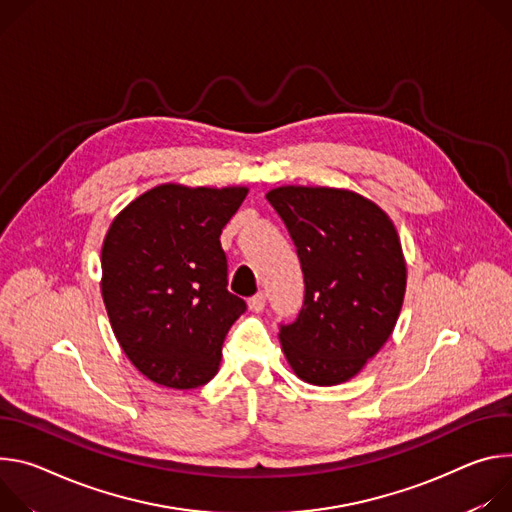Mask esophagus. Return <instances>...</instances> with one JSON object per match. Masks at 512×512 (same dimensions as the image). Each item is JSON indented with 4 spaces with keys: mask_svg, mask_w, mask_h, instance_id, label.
I'll return each mask as SVG.
<instances>
[{
    "mask_svg": "<svg viewBox=\"0 0 512 512\" xmlns=\"http://www.w3.org/2000/svg\"><path fill=\"white\" fill-rule=\"evenodd\" d=\"M264 305H266V297H264V293H258V295H254V297H250V299H248V307H250V311H252V313H260V311L264 309Z\"/></svg>",
    "mask_w": 512,
    "mask_h": 512,
    "instance_id": "obj_1",
    "label": "esophagus"
}]
</instances>
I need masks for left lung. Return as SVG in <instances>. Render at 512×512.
I'll return each mask as SVG.
<instances>
[{
	"label": "left lung",
	"mask_w": 512,
	"mask_h": 512,
	"mask_svg": "<svg viewBox=\"0 0 512 512\" xmlns=\"http://www.w3.org/2000/svg\"><path fill=\"white\" fill-rule=\"evenodd\" d=\"M297 246L305 301L280 325L293 372L315 386L352 380L394 331L407 262L388 213L350 189L285 185L266 193Z\"/></svg>",
	"instance_id": "1"
}]
</instances>
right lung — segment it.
Returning a JSON list of instances; mask_svg holds the SVG:
<instances>
[{
    "label": "right lung",
    "mask_w": 512,
    "mask_h": 512,
    "mask_svg": "<svg viewBox=\"0 0 512 512\" xmlns=\"http://www.w3.org/2000/svg\"><path fill=\"white\" fill-rule=\"evenodd\" d=\"M248 187L158 185L116 217L101 246V295L128 360L154 384L197 388L246 311L227 291L221 230Z\"/></svg>",
    "instance_id": "1"
}]
</instances>
